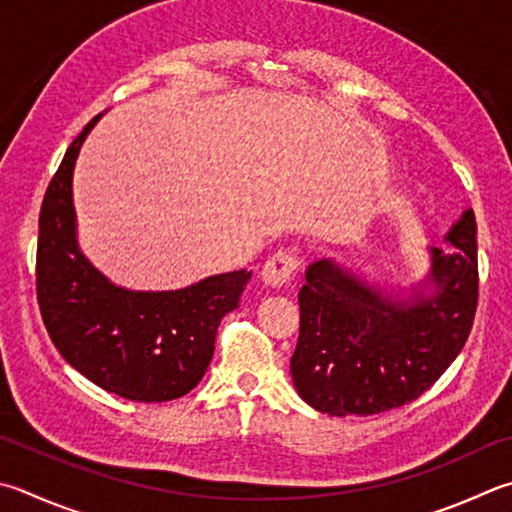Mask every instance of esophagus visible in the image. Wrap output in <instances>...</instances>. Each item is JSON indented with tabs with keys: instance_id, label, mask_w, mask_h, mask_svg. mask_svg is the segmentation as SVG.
<instances>
[{
	"instance_id": "1",
	"label": "esophagus",
	"mask_w": 512,
	"mask_h": 512,
	"mask_svg": "<svg viewBox=\"0 0 512 512\" xmlns=\"http://www.w3.org/2000/svg\"><path fill=\"white\" fill-rule=\"evenodd\" d=\"M297 271V257L286 253V250H277L273 257H268V262L262 268V280L264 284L273 288H282Z\"/></svg>"
}]
</instances>
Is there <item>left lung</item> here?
I'll list each match as a JSON object with an SVG mask.
<instances>
[{
    "mask_svg": "<svg viewBox=\"0 0 512 512\" xmlns=\"http://www.w3.org/2000/svg\"><path fill=\"white\" fill-rule=\"evenodd\" d=\"M430 248V271L385 288L324 257L300 288V338L291 358L297 394L329 416H371L416 401L466 345L475 322L477 221L470 208Z\"/></svg>",
    "mask_w": 512,
    "mask_h": 512,
    "instance_id": "1",
    "label": "left lung"
}]
</instances>
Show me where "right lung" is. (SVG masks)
Masks as SVG:
<instances>
[{"mask_svg":"<svg viewBox=\"0 0 512 512\" xmlns=\"http://www.w3.org/2000/svg\"><path fill=\"white\" fill-rule=\"evenodd\" d=\"M98 114L69 145L46 188L37 237V302L55 349L91 383L127 401L165 403L199 385L219 322L250 271L210 275L176 291L116 286L78 246L73 167Z\"/></svg>","mask_w":512,"mask_h":512,"instance_id":"right-lung-1","label":"right lung"}]
</instances>
